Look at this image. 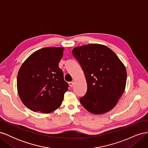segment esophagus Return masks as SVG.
I'll use <instances>...</instances> for the list:
<instances>
[{
	"label": "esophagus",
	"instance_id": "esophagus-1",
	"mask_svg": "<svg viewBox=\"0 0 148 148\" xmlns=\"http://www.w3.org/2000/svg\"><path fill=\"white\" fill-rule=\"evenodd\" d=\"M69 85H70V86L71 88H72V87L73 86V85H74V82H69Z\"/></svg>",
	"mask_w": 148,
	"mask_h": 148
}]
</instances>
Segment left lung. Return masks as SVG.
I'll return each instance as SVG.
<instances>
[{"label": "left lung", "instance_id": "left-lung-1", "mask_svg": "<svg viewBox=\"0 0 148 148\" xmlns=\"http://www.w3.org/2000/svg\"><path fill=\"white\" fill-rule=\"evenodd\" d=\"M72 53L81 65L87 83V91L79 99L82 106L95 114L112 109L126 86L123 64L111 49L101 44L75 47Z\"/></svg>", "mask_w": 148, "mask_h": 148}]
</instances>
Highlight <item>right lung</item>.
<instances>
[{
  "label": "right lung",
  "mask_w": 148,
  "mask_h": 148,
  "mask_svg": "<svg viewBox=\"0 0 148 148\" xmlns=\"http://www.w3.org/2000/svg\"><path fill=\"white\" fill-rule=\"evenodd\" d=\"M64 48L45 47L32 53L17 76V89L25 106L32 111L50 113L60 106L69 84L59 67Z\"/></svg>",
  "instance_id": "obj_1"
}]
</instances>
